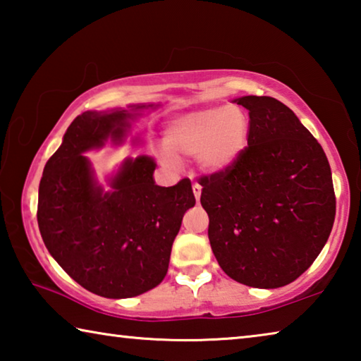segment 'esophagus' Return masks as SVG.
<instances>
[{
  "instance_id": "obj_1",
  "label": "esophagus",
  "mask_w": 361,
  "mask_h": 361,
  "mask_svg": "<svg viewBox=\"0 0 361 361\" xmlns=\"http://www.w3.org/2000/svg\"><path fill=\"white\" fill-rule=\"evenodd\" d=\"M192 192H194V197H195V200H197V202H199L200 194H202V186H200L199 183H194V185H192Z\"/></svg>"
}]
</instances>
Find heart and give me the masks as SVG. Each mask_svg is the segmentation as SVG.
<instances>
[{
    "label": "heart",
    "instance_id": "1",
    "mask_svg": "<svg viewBox=\"0 0 361 361\" xmlns=\"http://www.w3.org/2000/svg\"><path fill=\"white\" fill-rule=\"evenodd\" d=\"M248 143L250 118L242 108H200L169 122L162 161L178 166V159L195 157L205 173L219 175L240 161Z\"/></svg>",
    "mask_w": 361,
    "mask_h": 361
}]
</instances>
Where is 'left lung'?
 I'll return each instance as SVG.
<instances>
[{"label":"left lung","mask_w":361,"mask_h":361,"mask_svg":"<svg viewBox=\"0 0 361 361\" xmlns=\"http://www.w3.org/2000/svg\"><path fill=\"white\" fill-rule=\"evenodd\" d=\"M248 109L250 143L228 172L200 178L209 239L223 271L253 288H279L307 271L333 229L328 159L291 109L272 97Z\"/></svg>","instance_id":"1"}]
</instances>
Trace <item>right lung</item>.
I'll return each mask as SVG.
<instances>
[{
	"label": "right lung",
	"mask_w": 361,
	"mask_h": 361,
	"mask_svg": "<svg viewBox=\"0 0 361 361\" xmlns=\"http://www.w3.org/2000/svg\"><path fill=\"white\" fill-rule=\"evenodd\" d=\"M156 106L79 114L42 172L38 226L44 245L75 282L103 298L138 296L162 282L183 215L195 204L188 178L170 188L156 185L149 156L126 159L103 189L84 154L108 140L122 145L132 122Z\"/></svg>",
	"instance_id": "add662e5"
}]
</instances>
